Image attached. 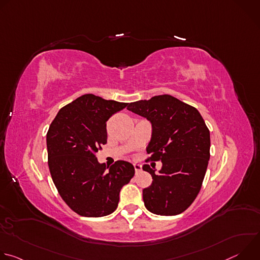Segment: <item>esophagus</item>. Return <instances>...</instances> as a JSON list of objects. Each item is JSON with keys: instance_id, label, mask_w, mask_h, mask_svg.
<instances>
[{"instance_id": "esophagus-1", "label": "esophagus", "mask_w": 260, "mask_h": 260, "mask_svg": "<svg viewBox=\"0 0 260 260\" xmlns=\"http://www.w3.org/2000/svg\"><path fill=\"white\" fill-rule=\"evenodd\" d=\"M134 168H135L136 174H138V173H140L142 171V166L139 165V164H134Z\"/></svg>"}]
</instances>
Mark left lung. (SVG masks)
Listing matches in <instances>:
<instances>
[{
    "label": "left lung",
    "instance_id": "obj_1",
    "mask_svg": "<svg viewBox=\"0 0 260 260\" xmlns=\"http://www.w3.org/2000/svg\"><path fill=\"white\" fill-rule=\"evenodd\" d=\"M127 110L152 123V137L145 161H161L155 174L149 165L152 183L143 189L148 211L174 216L186 210L198 197L210 159V131L199 111L182 101L161 94L128 104Z\"/></svg>",
    "mask_w": 260,
    "mask_h": 260
}]
</instances>
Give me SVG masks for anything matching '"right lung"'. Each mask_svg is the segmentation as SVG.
Segmentation results:
<instances>
[{
    "label": "right lung",
    "instance_id": "right-lung-1",
    "mask_svg": "<svg viewBox=\"0 0 260 260\" xmlns=\"http://www.w3.org/2000/svg\"><path fill=\"white\" fill-rule=\"evenodd\" d=\"M126 106L83 94L62 107L49 126L46 142L52 181L63 202L80 216L113 213L122 186L135 175L127 161L117 160L108 170L96 159L107 143V120Z\"/></svg>",
    "mask_w": 260,
    "mask_h": 260
}]
</instances>
